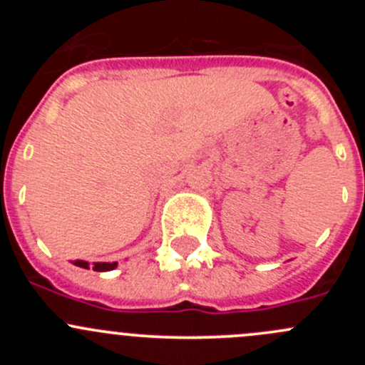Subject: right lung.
Here are the masks:
<instances>
[{"label":"right lung","instance_id":"obj_1","mask_svg":"<svg viewBox=\"0 0 365 365\" xmlns=\"http://www.w3.org/2000/svg\"><path fill=\"white\" fill-rule=\"evenodd\" d=\"M72 263L76 264V267L86 268V270H90V268H93L95 272H109V270H114V268L118 267L116 261H113V263H104V261H102V263H93V264H90V263H88V261L76 259V261H72Z\"/></svg>","mask_w":365,"mask_h":365}]
</instances>
